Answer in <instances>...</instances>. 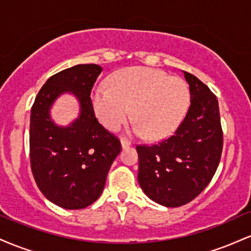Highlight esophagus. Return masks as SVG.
I'll use <instances>...</instances> for the list:
<instances>
[{"mask_svg":"<svg viewBox=\"0 0 251 251\" xmlns=\"http://www.w3.org/2000/svg\"><path fill=\"white\" fill-rule=\"evenodd\" d=\"M129 146H131V142H128V140H126V139H122V148L123 149L129 148Z\"/></svg>","mask_w":251,"mask_h":251,"instance_id":"obj_1","label":"esophagus"}]
</instances>
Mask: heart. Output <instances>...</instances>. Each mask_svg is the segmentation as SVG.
Listing matches in <instances>:
<instances>
[{"mask_svg": "<svg viewBox=\"0 0 251 251\" xmlns=\"http://www.w3.org/2000/svg\"><path fill=\"white\" fill-rule=\"evenodd\" d=\"M108 85L92 89L89 102L106 128L116 131L132 116L135 134L148 133L150 139H163L179 126L190 103V89L181 77L148 67L118 71Z\"/></svg>", "mask_w": 251, "mask_h": 251, "instance_id": "heart-1", "label": "heart"}]
</instances>
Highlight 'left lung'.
I'll use <instances>...</instances> for the list:
<instances>
[{
  "mask_svg": "<svg viewBox=\"0 0 251 251\" xmlns=\"http://www.w3.org/2000/svg\"><path fill=\"white\" fill-rule=\"evenodd\" d=\"M190 88V107L175 134L137 146L138 181L150 200L177 208L206 188L220 164L223 133L217 98L200 79L183 72Z\"/></svg>",
  "mask_w": 251,
  "mask_h": 251,
  "instance_id": "1",
  "label": "left lung"
}]
</instances>
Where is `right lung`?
<instances>
[{"label": "right lung", "mask_w": 251, "mask_h": 251, "mask_svg": "<svg viewBox=\"0 0 251 251\" xmlns=\"http://www.w3.org/2000/svg\"><path fill=\"white\" fill-rule=\"evenodd\" d=\"M102 68L76 65L50 76L40 89L30 112V165L40 191L51 203L79 210L94 203L105 188L119 140L98 123L89 102ZM63 94L79 103V114L67 126H57L50 109Z\"/></svg>", "instance_id": "obj_1"}]
</instances>
